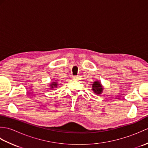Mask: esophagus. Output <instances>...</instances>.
<instances>
[{"label":"esophagus","mask_w":148,"mask_h":148,"mask_svg":"<svg viewBox=\"0 0 148 148\" xmlns=\"http://www.w3.org/2000/svg\"><path fill=\"white\" fill-rule=\"evenodd\" d=\"M73 78H74V79H79V78H80V77H79V76H73Z\"/></svg>","instance_id":"obj_1"}]
</instances>
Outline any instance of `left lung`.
Returning a JSON list of instances; mask_svg holds the SVG:
<instances>
[{"label": "left lung", "instance_id": "1", "mask_svg": "<svg viewBox=\"0 0 148 148\" xmlns=\"http://www.w3.org/2000/svg\"><path fill=\"white\" fill-rule=\"evenodd\" d=\"M92 90L97 95L101 94L103 92V86L99 81H96L92 84Z\"/></svg>", "mask_w": 148, "mask_h": 148}]
</instances>
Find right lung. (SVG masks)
I'll return each instance as SVG.
<instances>
[{
	"label": "right lung",
	"instance_id": "right-lung-1",
	"mask_svg": "<svg viewBox=\"0 0 148 148\" xmlns=\"http://www.w3.org/2000/svg\"><path fill=\"white\" fill-rule=\"evenodd\" d=\"M57 86H58V83H57V81H53V82H52V83H51V84L49 85V87H50V88L53 89V88H54L57 87Z\"/></svg>",
	"mask_w": 148,
	"mask_h": 148
}]
</instances>
